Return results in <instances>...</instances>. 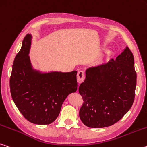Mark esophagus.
<instances>
[{"label": "esophagus", "instance_id": "obj_1", "mask_svg": "<svg viewBox=\"0 0 147 147\" xmlns=\"http://www.w3.org/2000/svg\"><path fill=\"white\" fill-rule=\"evenodd\" d=\"M76 78H77V82L78 84L82 83L84 81V72L79 71L77 73Z\"/></svg>", "mask_w": 147, "mask_h": 147}]
</instances>
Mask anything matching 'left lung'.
I'll return each mask as SVG.
<instances>
[{"label": "left lung", "instance_id": "left-lung-1", "mask_svg": "<svg viewBox=\"0 0 147 147\" xmlns=\"http://www.w3.org/2000/svg\"><path fill=\"white\" fill-rule=\"evenodd\" d=\"M136 80L134 55L128 47L115 60L88 68L78 88L84 101L79 111L83 124L102 128L119 121L134 103Z\"/></svg>", "mask_w": 147, "mask_h": 147}]
</instances>
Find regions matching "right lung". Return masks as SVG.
<instances>
[{"label": "right lung", "mask_w": 147, "mask_h": 147, "mask_svg": "<svg viewBox=\"0 0 147 147\" xmlns=\"http://www.w3.org/2000/svg\"><path fill=\"white\" fill-rule=\"evenodd\" d=\"M32 36L27 34L14 59L11 95L23 116L34 124H50L59 116L65 99L77 90V71L42 73L32 69L29 56Z\"/></svg>", "instance_id": "1"}]
</instances>
